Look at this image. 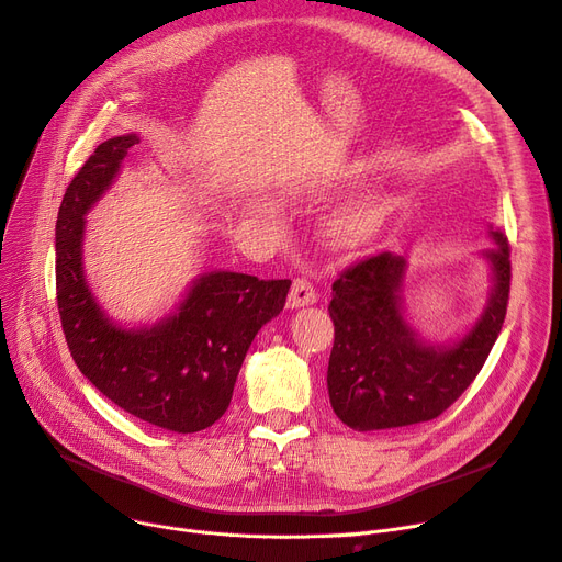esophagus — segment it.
<instances>
[{
    "instance_id": "1",
    "label": "esophagus",
    "mask_w": 562,
    "mask_h": 562,
    "mask_svg": "<svg viewBox=\"0 0 562 562\" xmlns=\"http://www.w3.org/2000/svg\"><path fill=\"white\" fill-rule=\"evenodd\" d=\"M316 303V289L310 280L305 278H296L291 284V291H289V299H286V307L289 310H299V307H305V305H314Z\"/></svg>"
}]
</instances>
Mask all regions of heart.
I'll use <instances>...</instances> for the list:
<instances>
[{
	"label": "heart",
	"mask_w": 562,
	"mask_h": 562,
	"mask_svg": "<svg viewBox=\"0 0 562 562\" xmlns=\"http://www.w3.org/2000/svg\"><path fill=\"white\" fill-rule=\"evenodd\" d=\"M385 214L387 206L382 198L369 193L341 204L323 223V232H326L330 244L339 248H360L375 239V234L385 223Z\"/></svg>",
	"instance_id": "obj_1"
}]
</instances>
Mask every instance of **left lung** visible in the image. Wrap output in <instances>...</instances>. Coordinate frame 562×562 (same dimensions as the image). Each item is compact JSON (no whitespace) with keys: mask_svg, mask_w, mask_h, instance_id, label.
<instances>
[{"mask_svg":"<svg viewBox=\"0 0 562 562\" xmlns=\"http://www.w3.org/2000/svg\"><path fill=\"white\" fill-rule=\"evenodd\" d=\"M490 236L496 246L483 252L494 282L487 305L449 346L424 341L405 321L403 257H367L335 280L328 394L346 426L385 430L430 422L474 382L504 326L510 293L508 239L501 229H490Z\"/></svg>","mask_w":562,"mask_h":562,"instance_id":"left-lung-1","label":"left lung"}]
</instances>
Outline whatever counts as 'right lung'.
<instances>
[{"label":"right lung","mask_w":562,"mask_h":562,"mask_svg":"<svg viewBox=\"0 0 562 562\" xmlns=\"http://www.w3.org/2000/svg\"><path fill=\"white\" fill-rule=\"evenodd\" d=\"M134 143L136 134L100 143L66 189L56 218V303L70 356L95 390L147 424L187 435L225 415L246 352L263 323L282 312L291 280L202 273L155 326L113 323L83 276V216Z\"/></svg>","instance_id":"1"}]
</instances>
